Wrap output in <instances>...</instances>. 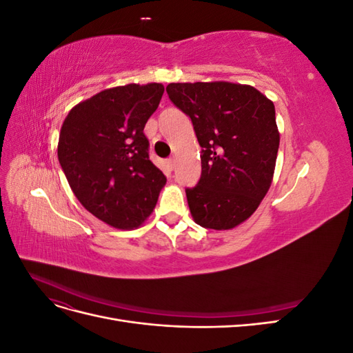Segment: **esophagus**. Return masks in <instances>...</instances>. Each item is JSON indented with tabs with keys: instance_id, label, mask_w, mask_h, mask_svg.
<instances>
[{
	"instance_id": "1",
	"label": "esophagus",
	"mask_w": 353,
	"mask_h": 353,
	"mask_svg": "<svg viewBox=\"0 0 353 353\" xmlns=\"http://www.w3.org/2000/svg\"><path fill=\"white\" fill-rule=\"evenodd\" d=\"M174 166H175V157L168 159V160H166V168H168L169 170H172Z\"/></svg>"
}]
</instances>
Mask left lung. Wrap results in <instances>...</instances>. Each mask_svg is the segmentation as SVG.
Instances as JSON below:
<instances>
[{
	"label": "left lung",
	"instance_id": "8db88e82",
	"mask_svg": "<svg viewBox=\"0 0 353 353\" xmlns=\"http://www.w3.org/2000/svg\"><path fill=\"white\" fill-rule=\"evenodd\" d=\"M166 92L193 123L201 175L185 188L196 223L231 230L258 209L272 183L280 134L274 103L250 85L169 83Z\"/></svg>",
	"mask_w": 353,
	"mask_h": 353
}]
</instances>
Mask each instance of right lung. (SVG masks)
Wrapping results in <instances>:
<instances>
[{"label": "right lung", "instance_id": "1", "mask_svg": "<svg viewBox=\"0 0 353 353\" xmlns=\"http://www.w3.org/2000/svg\"><path fill=\"white\" fill-rule=\"evenodd\" d=\"M162 83L116 87L69 112L57 156L81 205L114 228H135L153 212L166 176L148 159L144 126Z\"/></svg>", "mask_w": 353, "mask_h": 353}]
</instances>
